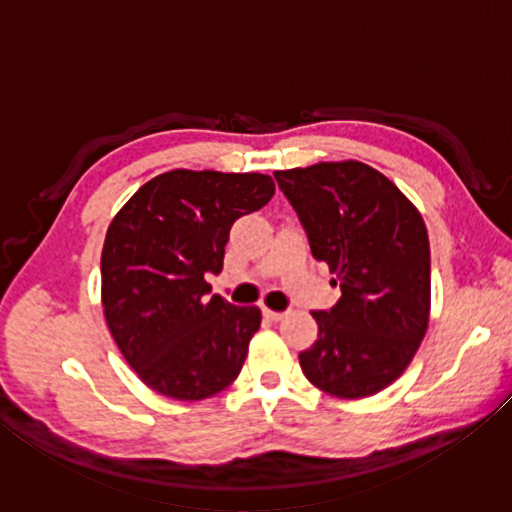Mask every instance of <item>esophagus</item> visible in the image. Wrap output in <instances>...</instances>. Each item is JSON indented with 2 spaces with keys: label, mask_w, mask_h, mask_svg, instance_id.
<instances>
[{
  "label": "esophagus",
  "mask_w": 512,
  "mask_h": 512,
  "mask_svg": "<svg viewBox=\"0 0 512 512\" xmlns=\"http://www.w3.org/2000/svg\"><path fill=\"white\" fill-rule=\"evenodd\" d=\"M262 314L266 320H273V323H277V320L284 318V311H273V309H262Z\"/></svg>",
  "instance_id": "obj_1"
}]
</instances>
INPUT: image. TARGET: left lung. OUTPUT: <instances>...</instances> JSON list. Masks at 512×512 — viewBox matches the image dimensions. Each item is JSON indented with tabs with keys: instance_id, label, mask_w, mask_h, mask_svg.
I'll return each mask as SVG.
<instances>
[{
	"instance_id": "left-lung-1",
	"label": "left lung",
	"mask_w": 512,
	"mask_h": 512,
	"mask_svg": "<svg viewBox=\"0 0 512 512\" xmlns=\"http://www.w3.org/2000/svg\"><path fill=\"white\" fill-rule=\"evenodd\" d=\"M273 176L307 232L311 255L341 287L332 309L311 314L318 341L300 352L302 372L341 400L384 391L429 327L431 255L420 212L384 173L357 160Z\"/></svg>"
}]
</instances>
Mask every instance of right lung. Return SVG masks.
I'll use <instances>...</instances> for the list:
<instances>
[{
    "label": "right lung",
    "instance_id": "right-lung-1",
    "mask_svg": "<svg viewBox=\"0 0 512 512\" xmlns=\"http://www.w3.org/2000/svg\"><path fill=\"white\" fill-rule=\"evenodd\" d=\"M264 173L173 169L142 185L112 219L101 302L119 352L155 393L196 402L237 379L262 323L257 307L212 296L230 228L271 201Z\"/></svg>",
    "mask_w": 512,
    "mask_h": 512
}]
</instances>
